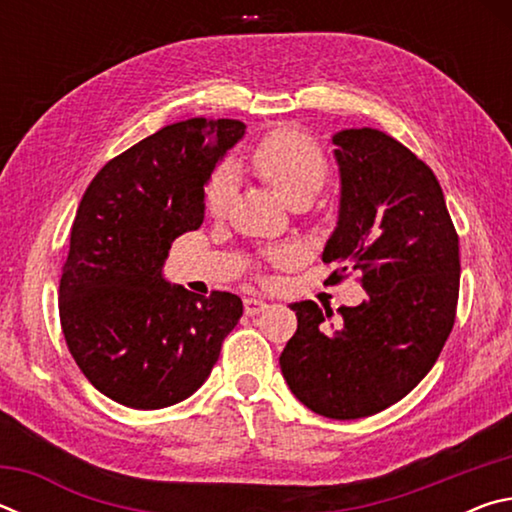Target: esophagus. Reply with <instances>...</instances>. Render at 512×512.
I'll use <instances>...</instances> for the list:
<instances>
[{
    "instance_id": "34e87169",
    "label": "esophagus",
    "mask_w": 512,
    "mask_h": 512,
    "mask_svg": "<svg viewBox=\"0 0 512 512\" xmlns=\"http://www.w3.org/2000/svg\"><path fill=\"white\" fill-rule=\"evenodd\" d=\"M268 305L264 300H259V298H246L244 300V311L248 316H257L259 311H264Z\"/></svg>"
}]
</instances>
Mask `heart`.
Returning <instances> with one entry per match:
<instances>
[{"label": "heart", "mask_w": 512, "mask_h": 512, "mask_svg": "<svg viewBox=\"0 0 512 512\" xmlns=\"http://www.w3.org/2000/svg\"><path fill=\"white\" fill-rule=\"evenodd\" d=\"M255 169L284 201L318 192L327 176V158L309 135L296 128H277L264 135L253 151ZM235 187V173L223 164L205 185V205L212 214H221Z\"/></svg>", "instance_id": "obj_1"}]
</instances>
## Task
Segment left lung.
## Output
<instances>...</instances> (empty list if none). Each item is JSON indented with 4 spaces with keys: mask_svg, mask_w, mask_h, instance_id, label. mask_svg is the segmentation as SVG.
<instances>
[{
    "mask_svg": "<svg viewBox=\"0 0 512 512\" xmlns=\"http://www.w3.org/2000/svg\"><path fill=\"white\" fill-rule=\"evenodd\" d=\"M341 210L323 250L341 264L329 280L359 271L366 300L332 309L291 305L298 329L280 354L291 393L318 415L357 420L409 395L433 368L456 320L461 257L438 178L375 128L332 137Z\"/></svg>",
    "mask_w": 512,
    "mask_h": 512,
    "instance_id": "8db88e82",
    "label": "left lung"
}]
</instances>
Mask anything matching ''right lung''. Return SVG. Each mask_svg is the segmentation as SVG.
Returning a JSON list of instances; mask_svg holds the SVG:
<instances>
[{
  "instance_id": "right-lung-1",
  "label": "right lung",
  "mask_w": 512,
  "mask_h": 512,
  "mask_svg": "<svg viewBox=\"0 0 512 512\" xmlns=\"http://www.w3.org/2000/svg\"><path fill=\"white\" fill-rule=\"evenodd\" d=\"M244 131L239 119L176 121L103 164L85 189L58 311L76 366L110 400L142 411L187 400L244 314L235 293L205 298L162 277L173 241L201 228L205 183Z\"/></svg>"
}]
</instances>
